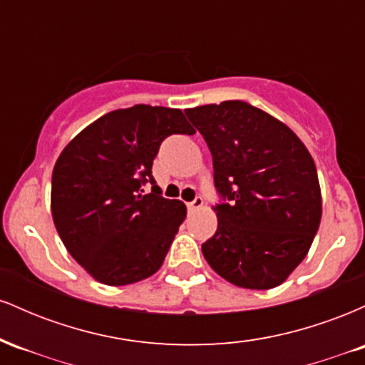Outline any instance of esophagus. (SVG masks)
Here are the masks:
<instances>
[{
  "mask_svg": "<svg viewBox=\"0 0 365 365\" xmlns=\"http://www.w3.org/2000/svg\"><path fill=\"white\" fill-rule=\"evenodd\" d=\"M202 204H204L202 197H195V199L192 200V202H188V204H187V207H188V211L194 212V211H197V209L202 207Z\"/></svg>",
  "mask_w": 365,
  "mask_h": 365,
  "instance_id": "1",
  "label": "esophagus"
}]
</instances>
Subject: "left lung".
I'll return each mask as SVG.
<instances>
[{
  "mask_svg": "<svg viewBox=\"0 0 365 365\" xmlns=\"http://www.w3.org/2000/svg\"><path fill=\"white\" fill-rule=\"evenodd\" d=\"M212 154L217 230L202 254L235 287L269 290L304 261L319 228L317 170L283 121L245 101L185 110Z\"/></svg>",
  "mask_w": 365,
  "mask_h": 365,
  "instance_id": "1",
  "label": "left lung"
}]
</instances>
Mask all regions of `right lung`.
<instances>
[{
    "mask_svg": "<svg viewBox=\"0 0 365 365\" xmlns=\"http://www.w3.org/2000/svg\"><path fill=\"white\" fill-rule=\"evenodd\" d=\"M171 133H195L182 110L135 104L101 116L61 150L51 178V215L66 250L96 282L121 287L161 267L187 216L165 199L153 161ZM153 185L145 195L141 185Z\"/></svg>",
    "mask_w": 365,
    "mask_h": 365,
    "instance_id": "obj_1",
    "label": "right lung"
}]
</instances>
